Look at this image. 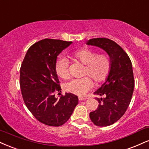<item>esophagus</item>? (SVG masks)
I'll return each mask as SVG.
<instances>
[{"instance_id":"obj_1","label":"esophagus","mask_w":149,"mask_h":149,"mask_svg":"<svg viewBox=\"0 0 149 149\" xmlns=\"http://www.w3.org/2000/svg\"><path fill=\"white\" fill-rule=\"evenodd\" d=\"M86 99H87V98H84V97H81V96H80V97H78V100H79L80 101H84V100H86Z\"/></svg>"}]
</instances>
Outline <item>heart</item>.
<instances>
[{
  "label": "heart",
  "mask_w": 149,
  "mask_h": 149,
  "mask_svg": "<svg viewBox=\"0 0 149 149\" xmlns=\"http://www.w3.org/2000/svg\"><path fill=\"white\" fill-rule=\"evenodd\" d=\"M75 60L79 61L84 65L85 69L84 75H88L96 82H101L107 78L110 72V62L109 59L103 55H97L91 50H78L73 53ZM55 72L58 76L63 79L69 78V61L66 57H60L56 60L55 64ZM93 82L89 77L82 78H73L66 82L64 88L68 92L78 96H83L92 88Z\"/></svg>",
  "instance_id": "b5f03b06"
}]
</instances>
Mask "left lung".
<instances>
[{
    "label": "left lung",
    "mask_w": 149,
    "mask_h": 149,
    "mask_svg": "<svg viewBox=\"0 0 149 149\" xmlns=\"http://www.w3.org/2000/svg\"><path fill=\"white\" fill-rule=\"evenodd\" d=\"M86 44L101 48L110 57V72L94 92L103 98H96L99 105L89 117L96 126H110L124 114L131 101L135 85L131 61L123 48L111 39H91Z\"/></svg>",
    "instance_id": "8db88e82"
}]
</instances>
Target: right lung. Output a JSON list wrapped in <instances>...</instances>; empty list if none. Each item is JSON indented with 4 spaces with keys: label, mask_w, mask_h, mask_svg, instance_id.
I'll use <instances>...</instances> for the list:
<instances>
[{
    "label": "right lung",
    "mask_w": 149,
    "mask_h": 149,
    "mask_svg": "<svg viewBox=\"0 0 149 149\" xmlns=\"http://www.w3.org/2000/svg\"><path fill=\"white\" fill-rule=\"evenodd\" d=\"M60 39H45L35 43L27 51L20 69V86L23 101L38 121L51 126L66 123L78 103V98L66 93L55 96L60 90L55 64L57 56L72 44Z\"/></svg>",
    "instance_id": "obj_1"
}]
</instances>
